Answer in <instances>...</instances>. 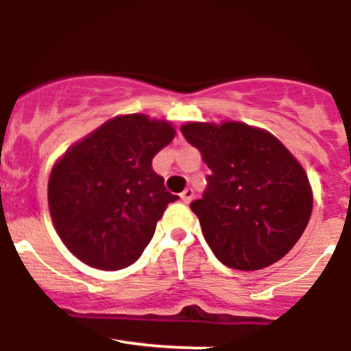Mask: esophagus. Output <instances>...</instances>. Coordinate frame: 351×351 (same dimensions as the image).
<instances>
[{
    "label": "esophagus",
    "mask_w": 351,
    "mask_h": 351,
    "mask_svg": "<svg viewBox=\"0 0 351 351\" xmlns=\"http://www.w3.org/2000/svg\"><path fill=\"white\" fill-rule=\"evenodd\" d=\"M180 197H182L183 203L189 204L192 201V199H194V191H192L191 187H187V189H185V191L182 192V194H180Z\"/></svg>",
    "instance_id": "34e87169"
}]
</instances>
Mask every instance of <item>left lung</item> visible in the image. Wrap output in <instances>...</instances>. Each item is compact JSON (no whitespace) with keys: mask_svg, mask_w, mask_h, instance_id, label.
Returning <instances> with one entry per match:
<instances>
[{"mask_svg":"<svg viewBox=\"0 0 351 351\" xmlns=\"http://www.w3.org/2000/svg\"><path fill=\"white\" fill-rule=\"evenodd\" d=\"M210 168L191 203L215 257L255 271L287 255L304 232L313 195L301 164L273 134L241 122L182 125Z\"/></svg>","mask_w":351,"mask_h":351,"instance_id":"left-lung-1","label":"left lung"}]
</instances>
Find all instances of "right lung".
I'll list each match as a JSON object with an SVG mask.
<instances>
[{
	"label": "right lung",
	"mask_w": 351,
	"mask_h": 351,
	"mask_svg": "<svg viewBox=\"0 0 351 351\" xmlns=\"http://www.w3.org/2000/svg\"><path fill=\"white\" fill-rule=\"evenodd\" d=\"M169 122L115 117L69 148L49 180L50 217L68 250L87 266L117 271L141 257L178 195L152 159L171 143Z\"/></svg>",
	"instance_id": "add662e5"
}]
</instances>
